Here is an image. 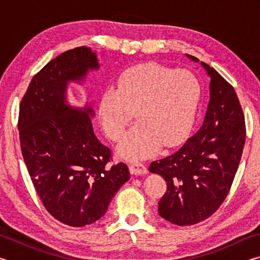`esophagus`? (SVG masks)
Wrapping results in <instances>:
<instances>
[{"label": "esophagus", "mask_w": 260, "mask_h": 260, "mask_svg": "<svg viewBox=\"0 0 260 260\" xmlns=\"http://www.w3.org/2000/svg\"><path fill=\"white\" fill-rule=\"evenodd\" d=\"M129 172L134 175H142V174H147L148 170L143 164L136 161V162H132V164H129Z\"/></svg>", "instance_id": "obj_1"}]
</instances>
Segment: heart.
<instances>
[{
  "label": "heart",
  "mask_w": 260,
  "mask_h": 260,
  "mask_svg": "<svg viewBox=\"0 0 260 260\" xmlns=\"http://www.w3.org/2000/svg\"><path fill=\"white\" fill-rule=\"evenodd\" d=\"M199 96V81L190 72L144 63L126 69L117 87L102 91L98 114L104 133L118 141L136 113L138 124L118 152L127 159H141L160 146L172 148L181 142L192 124Z\"/></svg>",
  "instance_id": "heart-1"
}]
</instances>
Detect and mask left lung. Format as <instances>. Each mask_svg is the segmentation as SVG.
Returning <instances> with one entry per match:
<instances>
[{
    "label": "left lung",
    "instance_id": "8db88e82",
    "mask_svg": "<svg viewBox=\"0 0 260 260\" xmlns=\"http://www.w3.org/2000/svg\"><path fill=\"white\" fill-rule=\"evenodd\" d=\"M201 64L211 79L203 124L178 151L149 166L167 182L158 213L178 226L195 225L219 209L230 192L245 143L244 114L234 88L213 68Z\"/></svg>",
    "mask_w": 260,
    "mask_h": 260
}]
</instances>
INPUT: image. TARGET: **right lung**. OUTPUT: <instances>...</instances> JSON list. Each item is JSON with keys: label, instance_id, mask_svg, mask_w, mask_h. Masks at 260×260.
Instances as JSON below:
<instances>
[{"label": "right lung", "instance_id": "1", "mask_svg": "<svg viewBox=\"0 0 260 260\" xmlns=\"http://www.w3.org/2000/svg\"><path fill=\"white\" fill-rule=\"evenodd\" d=\"M99 68L90 48L65 51L35 74L19 107L20 148L33 186L48 212L72 227L102 218L129 179L124 162L109 165L111 150L91 125L94 110L67 102L68 83Z\"/></svg>", "mask_w": 260, "mask_h": 260}]
</instances>
